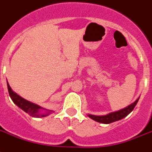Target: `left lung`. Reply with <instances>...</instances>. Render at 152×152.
Returning <instances> with one entry per match:
<instances>
[{"mask_svg": "<svg viewBox=\"0 0 152 152\" xmlns=\"http://www.w3.org/2000/svg\"><path fill=\"white\" fill-rule=\"evenodd\" d=\"M139 101V99H137L135 102H134L132 104L129 105L128 107H125L124 109L120 110H117L115 112H111L107 114L106 115H88V116L93 120L101 123V124H109L110 123L115 122V121L120 120L122 118L126 117V115H128L130 113L132 112L134 107L136 106L137 102Z\"/></svg>", "mask_w": 152, "mask_h": 152, "instance_id": "8db88e82", "label": "left lung"}]
</instances>
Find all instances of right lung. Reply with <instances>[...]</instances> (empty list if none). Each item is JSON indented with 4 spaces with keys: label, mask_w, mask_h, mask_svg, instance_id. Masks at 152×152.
Masks as SVG:
<instances>
[{
    "label": "right lung",
    "mask_w": 152,
    "mask_h": 152,
    "mask_svg": "<svg viewBox=\"0 0 152 152\" xmlns=\"http://www.w3.org/2000/svg\"><path fill=\"white\" fill-rule=\"evenodd\" d=\"M7 86H8V91H9L10 96L12 100V102H14L18 107H20L21 110H24L25 112L28 114L32 117H34V118H42V117H45L48 115H50L51 112H53V110L42 108V107H41L38 105L33 103V102H29V101H27V100H26L23 98L19 96L18 94H16L14 91H12L11 87H10V86L9 85V83H7ZM41 110H45L48 111V113L45 114V113H42L40 111Z\"/></svg>",
    "instance_id": "1"
}]
</instances>
